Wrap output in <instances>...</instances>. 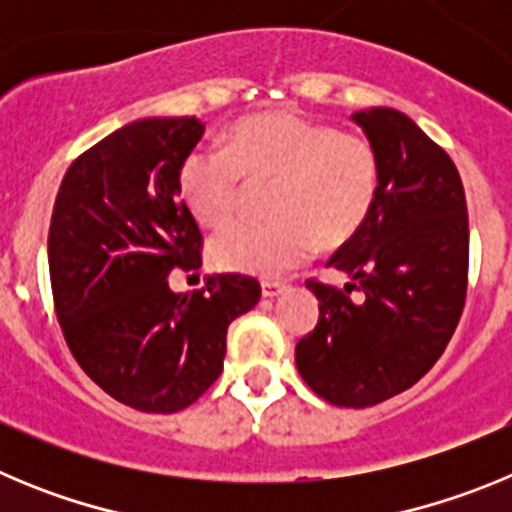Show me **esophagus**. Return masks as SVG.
<instances>
[{
	"instance_id": "esophagus-1",
	"label": "esophagus",
	"mask_w": 512,
	"mask_h": 512,
	"mask_svg": "<svg viewBox=\"0 0 512 512\" xmlns=\"http://www.w3.org/2000/svg\"><path fill=\"white\" fill-rule=\"evenodd\" d=\"M261 292H264V297L274 300V297H279V295H282V292H287V284H284V282H271V279H266V282H261Z\"/></svg>"
}]
</instances>
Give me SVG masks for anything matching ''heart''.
Listing matches in <instances>:
<instances>
[{
    "label": "heart",
    "mask_w": 512,
    "mask_h": 512,
    "mask_svg": "<svg viewBox=\"0 0 512 512\" xmlns=\"http://www.w3.org/2000/svg\"><path fill=\"white\" fill-rule=\"evenodd\" d=\"M246 182H277L266 225L238 223L212 241L217 269L284 277L323 246L351 241L379 194L377 148L300 112H261L228 130L223 148H197L179 166V192L202 228H225Z\"/></svg>",
    "instance_id": "obj_1"
}]
</instances>
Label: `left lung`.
Here are the masks:
<instances>
[{
    "mask_svg": "<svg viewBox=\"0 0 512 512\" xmlns=\"http://www.w3.org/2000/svg\"><path fill=\"white\" fill-rule=\"evenodd\" d=\"M379 156V194L364 228L328 266L343 289L307 279L320 302L295 348L297 372L338 408H372L428 374L467 300V197L449 153L402 112H354ZM356 288L359 298H351Z\"/></svg>",
    "mask_w": 512,
    "mask_h": 512,
    "instance_id": "8db88e82",
    "label": "left lung"
}]
</instances>
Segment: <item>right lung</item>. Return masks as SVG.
<instances>
[{
	"mask_svg": "<svg viewBox=\"0 0 512 512\" xmlns=\"http://www.w3.org/2000/svg\"><path fill=\"white\" fill-rule=\"evenodd\" d=\"M197 117H148L81 153L63 176L48 230L53 305L71 354L110 397L140 413L189 408L223 372L225 336L261 297L243 274L169 289L200 269L202 233L179 192L200 143Z\"/></svg>",
	"mask_w": 512,
	"mask_h": 512,
	"instance_id": "obj_1",
	"label": "right lung"
}]
</instances>
